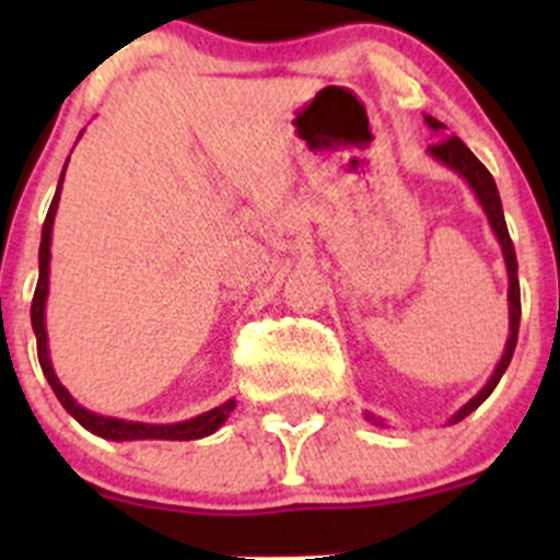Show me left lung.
Returning <instances> with one entry per match:
<instances>
[{
	"instance_id": "8db88e82",
	"label": "left lung",
	"mask_w": 560,
	"mask_h": 560,
	"mask_svg": "<svg viewBox=\"0 0 560 560\" xmlns=\"http://www.w3.org/2000/svg\"><path fill=\"white\" fill-rule=\"evenodd\" d=\"M428 127L431 129H444L442 121H436V118L425 116ZM431 154L436 156V160H442L444 165H450L453 171H457L463 175V178L471 184V189L477 191L479 202H482L485 213H488L490 219V228H493V233L499 235V244L504 248V259H506V270H510V341H506V349H504V358H501L499 369H495V374L490 376L488 385L482 387V393L477 395V398L468 400L466 406H463L460 411L453 417V420H463L466 415H471L474 409H477L479 404H482L485 398H488L490 393H493V387L499 385V380L504 376L506 365H510L512 354H515V347H517V330H521V281H517V257H515V244H512L510 238V230H506V222H504V208H501V197H499V189H495V180L493 175H490L488 167L482 165V162L477 160V156L468 151V145L463 143L460 138H444L439 140V143L431 145Z\"/></svg>"
}]
</instances>
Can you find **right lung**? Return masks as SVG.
I'll return each instance as SVG.
<instances>
[{
	"label": "right lung",
	"instance_id": "add662e5",
	"mask_svg": "<svg viewBox=\"0 0 560 560\" xmlns=\"http://www.w3.org/2000/svg\"><path fill=\"white\" fill-rule=\"evenodd\" d=\"M65 178V173H61ZM61 178L59 186H56V195L50 200L48 217L43 222V241H39V279L35 287V298H32V327H35L37 336V358H39V369H43L45 380L48 385L54 387L56 398L61 400L67 411L81 422L83 428H89L97 436L113 439V442H132V439H165V442H189V439H202L208 433L217 431L224 420L230 417V411L235 409V400H228V404L217 406V409L206 411V415L195 417V420L186 422H175V425H143V422H124V420H113V417H100L86 411L83 406H78L72 400V395L67 393L65 385H59L56 380L54 369H50L48 360V338H45V298H48V259H50V230H54V217L56 208H59V191H61Z\"/></svg>",
	"mask_w": 560,
	"mask_h": 560
}]
</instances>
